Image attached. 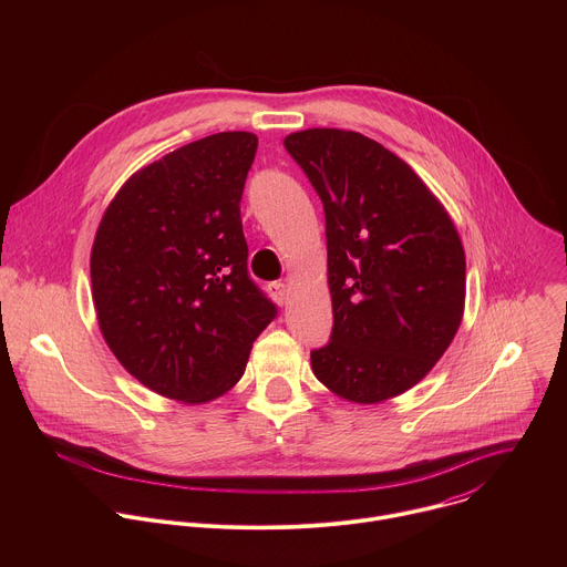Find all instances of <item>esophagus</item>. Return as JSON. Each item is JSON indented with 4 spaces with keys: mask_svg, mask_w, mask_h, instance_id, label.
<instances>
[{
    "mask_svg": "<svg viewBox=\"0 0 567 567\" xmlns=\"http://www.w3.org/2000/svg\"><path fill=\"white\" fill-rule=\"evenodd\" d=\"M269 293L278 305H287V300H289V289H287L285 282H271Z\"/></svg>",
    "mask_w": 567,
    "mask_h": 567,
    "instance_id": "34e87169",
    "label": "esophagus"
}]
</instances>
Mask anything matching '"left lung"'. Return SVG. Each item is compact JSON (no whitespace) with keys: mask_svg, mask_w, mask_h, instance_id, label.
<instances>
[{"mask_svg":"<svg viewBox=\"0 0 567 567\" xmlns=\"http://www.w3.org/2000/svg\"><path fill=\"white\" fill-rule=\"evenodd\" d=\"M326 208L334 328L311 352L316 379L354 403L420 383L464 313L466 260L457 228L406 161L348 130L285 138Z\"/></svg>","mask_w":567,"mask_h":567,"instance_id":"obj_1","label":"left lung"}]
</instances>
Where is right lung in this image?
Instances as JSON below:
<instances>
[{
	"label": "right lung",
	"instance_id": "1",
	"mask_svg": "<svg viewBox=\"0 0 567 567\" xmlns=\"http://www.w3.org/2000/svg\"><path fill=\"white\" fill-rule=\"evenodd\" d=\"M258 150L219 132L136 171L110 202L92 247L99 328L145 388L206 403L245 374L276 305L247 271L239 199Z\"/></svg>",
	"mask_w": 567,
	"mask_h": 567
}]
</instances>
